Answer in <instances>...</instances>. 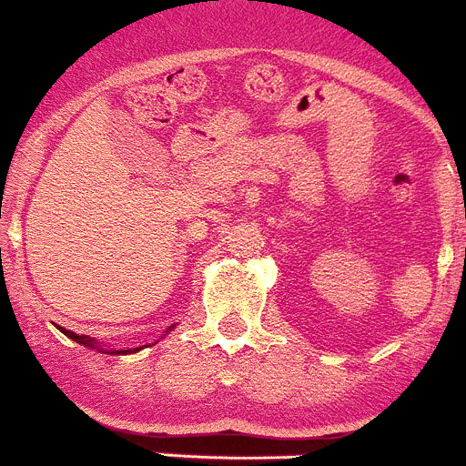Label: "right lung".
I'll use <instances>...</instances> for the list:
<instances>
[{
  "mask_svg": "<svg viewBox=\"0 0 466 466\" xmlns=\"http://www.w3.org/2000/svg\"><path fill=\"white\" fill-rule=\"evenodd\" d=\"M172 328H174V325H172ZM61 332H63V335H66V337H70V339H73V341H77V344H82V347L96 349L98 353H110V356H127V353L141 351V347H138V349H106V347H103V344H101V341H96V339H94V337L75 335V332H70V329H66V328H63ZM167 332H169V329H167Z\"/></svg>",
  "mask_w": 466,
  "mask_h": 466,
  "instance_id": "right-lung-1",
  "label": "right lung"
}]
</instances>
